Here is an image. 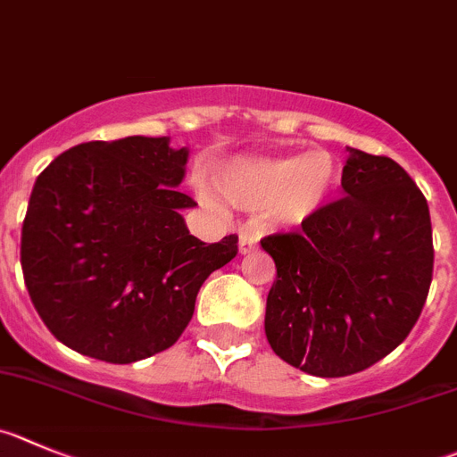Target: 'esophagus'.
I'll return each mask as SVG.
<instances>
[{
    "instance_id": "esophagus-1",
    "label": "esophagus",
    "mask_w": 457,
    "mask_h": 457,
    "mask_svg": "<svg viewBox=\"0 0 457 457\" xmlns=\"http://www.w3.org/2000/svg\"><path fill=\"white\" fill-rule=\"evenodd\" d=\"M259 234L257 232H241L238 234V253L248 254L257 248Z\"/></svg>"
}]
</instances>
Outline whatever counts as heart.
<instances>
[{"instance_id":"b5f03b06","label":"heart","mask_w":457,"mask_h":457,"mask_svg":"<svg viewBox=\"0 0 457 457\" xmlns=\"http://www.w3.org/2000/svg\"><path fill=\"white\" fill-rule=\"evenodd\" d=\"M336 187L334 157L325 151L302 157L238 160L220 176V191L245 209H270L279 223H302L329 200Z\"/></svg>"}]
</instances>
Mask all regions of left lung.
I'll return each instance as SVG.
<instances>
[{"mask_svg": "<svg viewBox=\"0 0 457 457\" xmlns=\"http://www.w3.org/2000/svg\"><path fill=\"white\" fill-rule=\"evenodd\" d=\"M343 198L300 232L268 234L277 277L266 302L272 352L313 377L372 368L408 338L433 279L428 203L402 166L347 148Z\"/></svg>", "mask_w": 457, "mask_h": 457, "instance_id": "left-lung-1", "label": "left lung"}]
</instances>
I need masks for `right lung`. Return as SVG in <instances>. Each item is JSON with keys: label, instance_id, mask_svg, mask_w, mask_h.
Returning a JSON list of instances; mask_svg holds the SVG:
<instances>
[{"label": "right lung", "instance_id": "add662e5", "mask_svg": "<svg viewBox=\"0 0 457 457\" xmlns=\"http://www.w3.org/2000/svg\"><path fill=\"white\" fill-rule=\"evenodd\" d=\"M187 148L169 137L85 142L55 157L31 191L22 272L46 329L74 352L135 363L176 345L209 275L238 253V237L203 243L176 189Z\"/></svg>", "mask_w": 457, "mask_h": 457}]
</instances>
